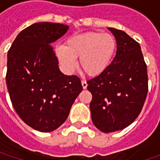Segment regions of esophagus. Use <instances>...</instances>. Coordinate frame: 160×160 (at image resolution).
Here are the masks:
<instances>
[{
  "label": "esophagus",
  "instance_id": "esophagus-1",
  "mask_svg": "<svg viewBox=\"0 0 160 160\" xmlns=\"http://www.w3.org/2000/svg\"><path fill=\"white\" fill-rule=\"evenodd\" d=\"M81 83H82V86H83V89H86L87 88V83H86V81L85 80H82Z\"/></svg>",
  "mask_w": 160,
  "mask_h": 160
}]
</instances>
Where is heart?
<instances>
[{"label": "heart", "instance_id": "obj_1", "mask_svg": "<svg viewBox=\"0 0 160 160\" xmlns=\"http://www.w3.org/2000/svg\"><path fill=\"white\" fill-rule=\"evenodd\" d=\"M117 51V42L112 34L89 32L69 37L66 45L55 49V55L63 70L71 73L80 67L90 77H97L111 64Z\"/></svg>", "mask_w": 160, "mask_h": 160}]
</instances>
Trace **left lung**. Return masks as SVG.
Wrapping results in <instances>:
<instances>
[{
  "label": "left lung",
  "mask_w": 160,
  "mask_h": 160,
  "mask_svg": "<svg viewBox=\"0 0 160 160\" xmlns=\"http://www.w3.org/2000/svg\"><path fill=\"white\" fill-rule=\"evenodd\" d=\"M117 53L102 75L87 81L92 95V120L104 132L122 130L141 113L148 93V74L141 46L122 30L109 28Z\"/></svg>",
  "instance_id": "1"
}]
</instances>
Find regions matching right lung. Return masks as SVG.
Instances as JSON below:
<instances>
[{
    "instance_id": "1",
    "label": "right lung",
    "mask_w": 160,
    "mask_h": 160,
    "mask_svg": "<svg viewBox=\"0 0 160 160\" xmlns=\"http://www.w3.org/2000/svg\"><path fill=\"white\" fill-rule=\"evenodd\" d=\"M68 29L58 23L33 24L18 34L8 52L10 101L20 118L40 132L61 126L83 90L79 77L60 72L52 46Z\"/></svg>"
}]
</instances>
